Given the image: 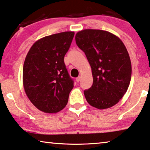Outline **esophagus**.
Listing matches in <instances>:
<instances>
[{"label":"esophagus","mask_w":150,"mask_h":150,"mask_svg":"<svg viewBox=\"0 0 150 150\" xmlns=\"http://www.w3.org/2000/svg\"><path fill=\"white\" fill-rule=\"evenodd\" d=\"M80 80H81V77H80V76H79V77L76 78V81H77V82H79Z\"/></svg>","instance_id":"obj_1"}]
</instances>
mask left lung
<instances>
[{
    "label": "left lung",
    "instance_id": "8db88e82",
    "mask_svg": "<svg viewBox=\"0 0 150 150\" xmlns=\"http://www.w3.org/2000/svg\"><path fill=\"white\" fill-rule=\"evenodd\" d=\"M75 41L92 72V86L84 91L87 102L98 109L115 106L126 93L131 78V60L123 42L107 31L91 29L77 32Z\"/></svg>",
    "mask_w": 150,
    "mask_h": 150
}]
</instances>
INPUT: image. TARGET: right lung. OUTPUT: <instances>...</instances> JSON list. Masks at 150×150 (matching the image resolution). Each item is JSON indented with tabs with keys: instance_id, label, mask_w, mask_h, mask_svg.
<instances>
[{
	"instance_id": "1",
	"label": "right lung",
	"mask_w": 150,
	"mask_h": 150,
	"mask_svg": "<svg viewBox=\"0 0 150 150\" xmlns=\"http://www.w3.org/2000/svg\"><path fill=\"white\" fill-rule=\"evenodd\" d=\"M74 34V32H64L42 38L33 44L25 57L24 89L31 102L44 112H58L68 102L73 80L64 57Z\"/></svg>"
}]
</instances>
